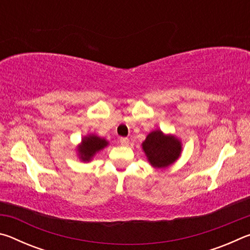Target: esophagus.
I'll list each match as a JSON object with an SVG mask.
<instances>
[{"label": "esophagus", "instance_id": "34e87169", "mask_svg": "<svg viewBox=\"0 0 250 250\" xmlns=\"http://www.w3.org/2000/svg\"><path fill=\"white\" fill-rule=\"evenodd\" d=\"M120 143H121V146H129V139L128 138H121Z\"/></svg>", "mask_w": 250, "mask_h": 250}]
</instances>
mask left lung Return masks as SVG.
I'll list each match as a JSON object with an SVG mask.
<instances>
[{
	"label": "left lung",
	"instance_id": "1",
	"mask_svg": "<svg viewBox=\"0 0 250 250\" xmlns=\"http://www.w3.org/2000/svg\"><path fill=\"white\" fill-rule=\"evenodd\" d=\"M142 150L151 167L166 168L179 160L182 153V142L174 134L154 130L142 142Z\"/></svg>",
	"mask_w": 250,
	"mask_h": 250
}]
</instances>
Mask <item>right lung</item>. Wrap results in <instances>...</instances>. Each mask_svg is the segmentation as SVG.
I'll use <instances>...</instances> for the list:
<instances>
[{
  "label": "right lung",
  "mask_w": 250,
  "mask_h": 250,
  "mask_svg": "<svg viewBox=\"0 0 250 250\" xmlns=\"http://www.w3.org/2000/svg\"><path fill=\"white\" fill-rule=\"evenodd\" d=\"M108 145L109 142L104 138H101L94 133L87 134L77 146V155L83 162H90L94 156Z\"/></svg>",
  "instance_id": "right-lung-1"
}]
</instances>
